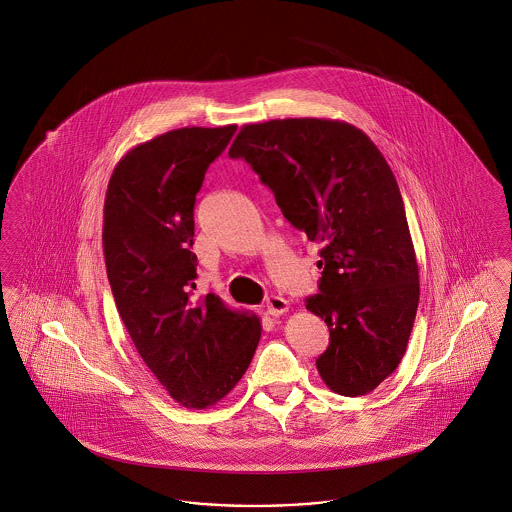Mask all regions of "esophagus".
Segmentation results:
<instances>
[{
  "label": "esophagus",
  "mask_w": 512,
  "mask_h": 512,
  "mask_svg": "<svg viewBox=\"0 0 512 512\" xmlns=\"http://www.w3.org/2000/svg\"><path fill=\"white\" fill-rule=\"evenodd\" d=\"M288 309H290V303L284 297H280V295H270L268 297L267 313L270 317H280V315L288 313Z\"/></svg>",
  "instance_id": "1"
}]
</instances>
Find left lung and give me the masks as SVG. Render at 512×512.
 I'll use <instances>...</instances> for the list:
<instances>
[{"mask_svg": "<svg viewBox=\"0 0 512 512\" xmlns=\"http://www.w3.org/2000/svg\"><path fill=\"white\" fill-rule=\"evenodd\" d=\"M274 192L282 215L320 244V293L330 345L324 384L345 397L376 390L399 366L420 284L403 197L388 161L363 130L332 119L245 124L228 149Z\"/></svg>", "mask_w": 512, "mask_h": 512, "instance_id": "left-lung-1", "label": "left lung"}]
</instances>
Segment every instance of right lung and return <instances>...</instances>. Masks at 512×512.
I'll return each mask as SVG.
<instances>
[{
  "label": "right lung",
  "mask_w": 512,
  "mask_h": 512,
  "mask_svg": "<svg viewBox=\"0 0 512 512\" xmlns=\"http://www.w3.org/2000/svg\"><path fill=\"white\" fill-rule=\"evenodd\" d=\"M236 132L186 126L122 155L103 205V255L117 311L147 368L188 409L217 405L242 380L261 320L215 293L192 301L195 194Z\"/></svg>",
  "instance_id": "1"
}]
</instances>
